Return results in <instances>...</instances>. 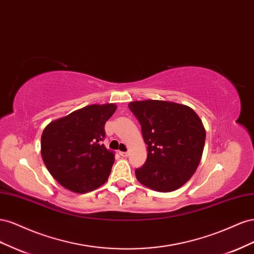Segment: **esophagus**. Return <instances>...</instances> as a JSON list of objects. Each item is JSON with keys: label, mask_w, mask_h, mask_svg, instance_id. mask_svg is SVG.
Masks as SVG:
<instances>
[{"label": "esophagus", "mask_w": 254, "mask_h": 254, "mask_svg": "<svg viewBox=\"0 0 254 254\" xmlns=\"http://www.w3.org/2000/svg\"><path fill=\"white\" fill-rule=\"evenodd\" d=\"M119 154H120L122 157H127V156H128V152H119Z\"/></svg>", "instance_id": "esophagus-1"}]
</instances>
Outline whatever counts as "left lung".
Returning <instances> with one entry per match:
<instances>
[{
  "mask_svg": "<svg viewBox=\"0 0 254 254\" xmlns=\"http://www.w3.org/2000/svg\"><path fill=\"white\" fill-rule=\"evenodd\" d=\"M128 108L138 119L147 161L135 170L139 183L159 192L178 190L197 170L205 128L192 108L168 101H134Z\"/></svg>",
  "mask_w": 254,
  "mask_h": 254,
  "instance_id": "8db88e82",
  "label": "left lung"
}]
</instances>
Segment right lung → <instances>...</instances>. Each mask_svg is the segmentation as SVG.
<instances>
[{
    "instance_id": "1",
    "label": "right lung",
    "mask_w": 254,
    "mask_h": 254,
    "mask_svg": "<svg viewBox=\"0 0 254 254\" xmlns=\"http://www.w3.org/2000/svg\"><path fill=\"white\" fill-rule=\"evenodd\" d=\"M117 106L92 104L54 120L41 135V156L49 172L63 187L85 193L103 185L115 154L102 143L104 126Z\"/></svg>"
}]
</instances>
